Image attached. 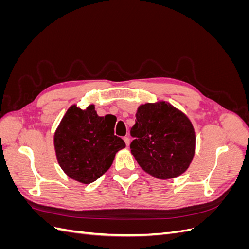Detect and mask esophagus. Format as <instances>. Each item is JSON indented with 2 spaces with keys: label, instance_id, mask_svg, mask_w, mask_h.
<instances>
[{
  "label": "esophagus",
  "instance_id": "34e87169",
  "mask_svg": "<svg viewBox=\"0 0 249 249\" xmlns=\"http://www.w3.org/2000/svg\"><path fill=\"white\" fill-rule=\"evenodd\" d=\"M124 142H125V145L129 146V145H130V138L125 136V137H124Z\"/></svg>",
  "mask_w": 249,
  "mask_h": 249
}]
</instances>
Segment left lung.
Returning <instances> with one entry per match:
<instances>
[{
	"label": "left lung",
	"mask_w": 249,
	"mask_h": 249,
	"mask_svg": "<svg viewBox=\"0 0 249 249\" xmlns=\"http://www.w3.org/2000/svg\"><path fill=\"white\" fill-rule=\"evenodd\" d=\"M131 153L140 167L161 179L187 170L195 152L193 125L170 104L141 105L131 129Z\"/></svg>",
	"instance_id": "left-lung-1"
}]
</instances>
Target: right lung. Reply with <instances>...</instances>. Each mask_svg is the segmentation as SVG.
<instances>
[{"label": "right lung", "instance_id": "add662e5", "mask_svg": "<svg viewBox=\"0 0 249 249\" xmlns=\"http://www.w3.org/2000/svg\"><path fill=\"white\" fill-rule=\"evenodd\" d=\"M115 116H99L93 105L82 110L71 106L60 123L54 136L57 160L67 176L90 184L106 172L115 154L125 147L114 135Z\"/></svg>", "mask_w": 249, "mask_h": 249}]
</instances>
